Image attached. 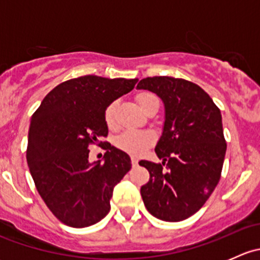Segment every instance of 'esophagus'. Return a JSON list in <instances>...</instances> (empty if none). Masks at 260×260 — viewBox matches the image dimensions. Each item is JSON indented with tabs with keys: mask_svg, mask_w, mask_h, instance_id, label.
<instances>
[{
	"mask_svg": "<svg viewBox=\"0 0 260 260\" xmlns=\"http://www.w3.org/2000/svg\"><path fill=\"white\" fill-rule=\"evenodd\" d=\"M131 161H132V166H133V167L138 166V159H137V158H135V157H132V158H131Z\"/></svg>",
	"mask_w": 260,
	"mask_h": 260,
	"instance_id": "esophagus-1",
	"label": "esophagus"
}]
</instances>
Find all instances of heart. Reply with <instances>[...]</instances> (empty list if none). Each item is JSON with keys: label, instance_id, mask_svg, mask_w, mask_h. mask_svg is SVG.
<instances>
[{"label": "heart", "instance_id": "1", "mask_svg": "<svg viewBox=\"0 0 260 260\" xmlns=\"http://www.w3.org/2000/svg\"><path fill=\"white\" fill-rule=\"evenodd\" d=\"M153 96V94L151 93L138 94L137 102L141 108H145L149 99ZM115 112H117V102H112L107 107L106 113H104V120L109 128H113L115 125ZM154 141H156V137L149 131H125L115 138V146L125 153L132 154V156H141L153 145Z\"/></svg>", "mask_w": 260, "mask_h": 260}]
</instances>
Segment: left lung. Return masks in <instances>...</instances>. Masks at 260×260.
Segmentation results:
<instances>
[{"label": "left lung", "mask_w": 260, "mask_h": 260, "mask_svg": "<svg viewBox=\"0 0 260 260\" xmlns=\"http://www.w3.org/2000/svg\"><path fill=\"white\" fill-rule=\"evenodd\" d=\"M137 88L156 93L165 104L164 131L154 148L164 162L140 161L149 172L141 195L157 219L181 221L203 208L221 176L226 152L221 113L210 95L188 80L146 78Z\"/></svg>", "instance_id": "left-lung-1"}]
</instances>
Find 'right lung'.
Listing matches in <instances>:
<instances>
[{"mask_svg": "<svg viewBox=\"0 0 260 260\" xmlns=\"http://www.w3.org/2000/svg\"><path fill=\"white\" fill-rule=\"evenodd\" d=\"M138 79L85 75L55 86L31 117L30 174L50 211L65 225L86 228L111 210L114 186L131 170L125 152L102 142L112 102L129 93ZM104 145L105 162H88V146Z\"/></svg>", "mask_w": 260, "mask_h": 260, "instance_id": "right-lung-1", "label": "right lung"}]
</instances>
